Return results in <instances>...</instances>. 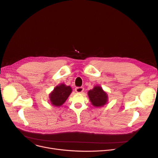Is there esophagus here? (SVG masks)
<instances>
[{"mask_svg": "<svg viewBox=\"0 0 158 158\" xmlns=\"http://www.w3.org/2000/svg\"><path fill=\"white\" fill-rule=\"evenodd\" d=\"M75 90H76V92L77 93H82L84 91V88L83 87H76V89H75Z\"/></svg>", "mask_w": 158, "mask_h": 158, "instance_id": "34e87169", "label": "esophagus"}]
</instances>
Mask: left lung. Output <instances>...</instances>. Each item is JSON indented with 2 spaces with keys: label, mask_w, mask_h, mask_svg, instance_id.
Instances as JSON below:
<instances>
[{
  "label": "left lung",
  "mask_w": 158,
  "mask_h": 158,
  "mask_svg": "<svg viewBox=\"0 0 158 158\" xmlns=\"http://www.w3.org/2000/svg\"><path fill=\"white\" fill-rule=\"evenodd\" d=\"M88 96L91 102L96 107L102 106L107 101V94L100 86H95L93 89L89 90Z\"/></svg>",
  "instance_id": "8db88e82"
}]
</instances>
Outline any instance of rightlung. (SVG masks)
I'll list each match as a JSON object with an SVG mask.
<instances>
[{
	"label": "right lung",
	"mask_w": 158,
	"mask_h": 158,
	"mask_svg": "<svg viewBox=\"0 0 158 158\" xmlns=\"http://www.w3.org/2000/svg\"><path fill=\"white\" fill-rule=\"evenodd\" d=\"M72 92L70 86H66L63 84L57 86L50 94V101L51 103L56 106H61Z\"/></svg>",
	"instance_id": "obj_1"
}]
</instances>
